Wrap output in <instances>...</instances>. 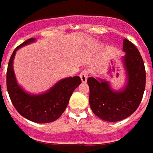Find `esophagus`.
Returning a JSON list of instances; mask_svg holds the SVG:
<instances>
[{"instance_id": "esophagus-1", "label": "esophagus", "mask_w": 153, "mask_h": 153, "mask_svg": "<svg viewBox=\"0 0 153 153\" xmlns=\"http://www.w3.org/2000/svg\"><path fill=\"white\" fill-rule=\"evenodd\" d=\"M88 76H89V73L87 70H83V71L80 73L79 74V77L81 79V81L83 83H85L87 81V79H88Z\"/></svg>"}]
</instances>
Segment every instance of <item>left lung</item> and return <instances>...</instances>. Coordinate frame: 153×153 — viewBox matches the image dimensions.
Here are the masks:
<instances>
[{"mask_svg": "<svg viewBox=\"0 0 153 153\" xmlns=\"http://www.w3.org/2000/svg\"><path fill=\"white\" fill-rule=\"evenodd\" d=\"M123 56L127 74V84L121 91H113L106 80L90 77V106L98 118L108 122H117L128 118L138 108L146 86L144 62L135 45L124 40Z\"/></svg>", "mask_w": 153, "mask_h": 153, "instance_id": "left-lung-1", "label": "left lung"}]
</instances>
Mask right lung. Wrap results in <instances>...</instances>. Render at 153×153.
<instances>
[{
    "mask_svg": "<svg viewBox=\"0 0 153 153\" xmlns=\"http://www.w3.org/2000/svg\"><path fill=\"white\" fill-rule=\"evenodd\" d=\"M29 39L13 51L8 62L7 88L14 108L25 119L34 123H51L60 117L65 111L73 91L81 84L79 76L61 79L46 92L32 95L24 91L18 85L13 71V59L20 47L34 42Z\"/></svg>",
    "mask_w": 153,
    "mask_h": 153,
    "instance_id": "1",
    "label": "right lung"
}]
</instances>
